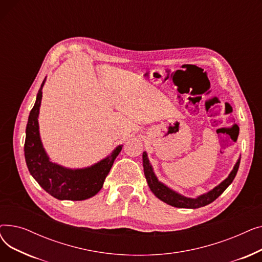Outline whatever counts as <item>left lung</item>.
<instances>
[{
	"label": "left lung",
	"mask_w": 262,
	"mask_h": 262,
	"mask_svg": "<svg viewBox=\"0 0 262 262\" xmlns=\"http://www.w3.org/2000/svg\"><path fill=\"white\" fill-rule=\"evenodd\" d=\"M142 160H143L144 175L150 191H152L159 200L171 206H174V207L191 208V209L204 207V206L212 203L214 200H216L220 195H221L225 191V189L232 183L233 180H235L236 174L239 169V164H240V158H239L226 180H224L221 184L216 186L215 188H213L211 191L207 192V193L200 195L196 199H191V198H186L180 193H177V192L173 191L172 189H170L166 185H163L157 180V177L153 171V168L150 166L149 160L147 158V154L145 152H143Z\"/></svg>",
	"instance_id": "8db88e82"
}]
</instances>
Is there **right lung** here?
I'll list each match as a JSON object with an SVG mask.
<instances>
[{"label":"right lung","mask_w":262,"mask_h":262,"mask_svg":"<svg viewBox=\"0 0 262 262\" xmlns=\"http://www.w3.org/2000/svg\"><path fill=\"white\" fill-rule=\"evenodd\" d=\"M45 81L46 78L37 93V99L26 125L24 155L27 168L35 181L55 199L60 201L87 200L102 189L106 176L121 152L122 145L117 146L105 159L85 169H68L50 161L40 140L38 124Z\"/></svg>","instance_id":"obj_1"}]
</instances>
